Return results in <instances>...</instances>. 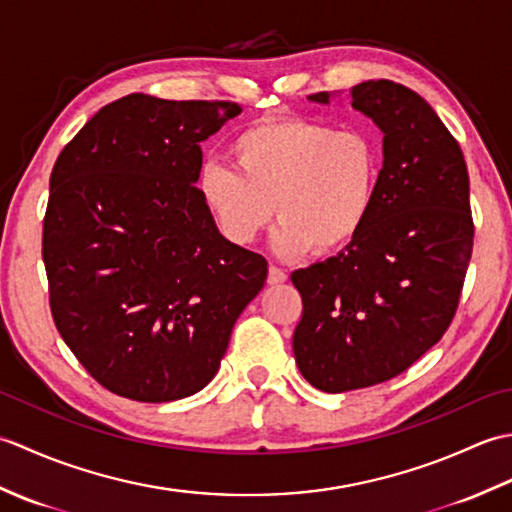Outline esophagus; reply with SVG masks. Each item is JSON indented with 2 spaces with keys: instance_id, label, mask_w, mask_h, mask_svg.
Returning a JSON list of instances; mask_svg holds the SVG:
<instances>
[{
  "instance_id": "obj_1",
  "label": "esophagus",
  "mask_w": 512,
  "mask_h": 512,
  "mask_svg": "<svg viewBox=\"0 0 512 512\" xmlns=\"http://www.w3.org/2000/svg\"><path fill=\"white\" fill-rule=\"evenodd\" d=\"M286 279H288V275H286L281 268H277V266H270V268H268V284H270V286L284 284Z\"/></svg>"
}]
</instances>
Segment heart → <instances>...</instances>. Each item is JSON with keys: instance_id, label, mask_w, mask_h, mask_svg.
<instances>
[{"instance_id": "obj_1", "label": "heart", "mask_w": 512, "mask_h": 512, "mask_svg": "<svg viewBox=\"0 0 512 512\" xmlns=\"http://www.w3.org/2000/svg\"><path fill=\"white\" fill-rule=\"evenodd\" d=\"M233 169L209 162L195 189L217 231L246 246L277 213L279 257L339 253L363 233L378 200L383 151L358 129L268 118L228 145Z\"/></svg>"}]
</instances>
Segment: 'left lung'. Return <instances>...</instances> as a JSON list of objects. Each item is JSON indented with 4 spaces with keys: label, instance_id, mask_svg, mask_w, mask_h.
<instances>
[{
    "label": "left lung",
    "instance_id": "8db88e82",
    "mask_svg": "<svg viewBox=\"0 0 512 512\" xmlns=\"http://www.w3.org/2000/svg\"><path fill=\"white\" fill-rule=\"evenodd\" d=\"M350 101L383 132L376 206L339 255L292 273L303 299L295 361L328 394L383 383L431 350L458 308L473 250L469 171L436 110L387 79L354 85Z\"/></svg>",
    "mask_w": 512,
    "mask_h": 512
}]
</instances>
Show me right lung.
I'll return each instance as SVG.
<instances>
[{"mask_svg": "<svg viewBox=\"0 0 512 512\" xmlns=\"http://www.w3.org/2000/svg\"><path fill=\"white\" fill-rule=\"evenodd\" d=\"M235 103L123 96L54 162L43 220L50 308L65 345L118 396L169 402L211 383L268 264L200 202V143Z\"/></svg>", "mask_w": 512, "mask_h": 512, "instance_id": "add662e5", "label": "right lung"}]
</instances>
